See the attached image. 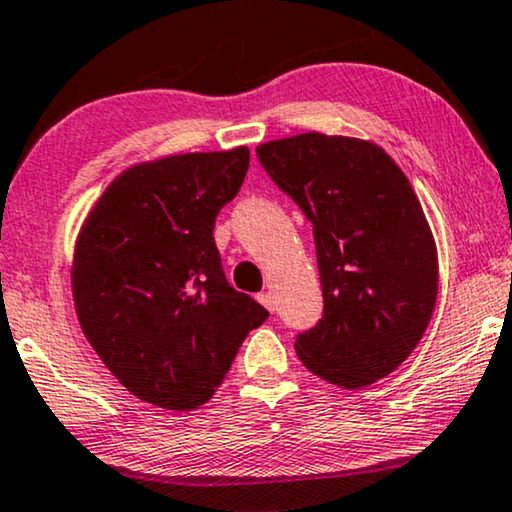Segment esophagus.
I'll list each match as a JSON object with an SVG mask.
<instances>
[{
  "instance_id": "34e87169",
  "label": "esophagus",
  "mask_w": 512,
  "mask_h": 512,
  "mask_svg": "<svg viewBox=\"0 0 512 512\" xmlns=\"http://www.w3.org/2000/svg\"><path fill=\"white\" fill-rule=\"evenodd\" d=\"M257 300H260V302L264 304V307H267V309H269V312H274V309H276V300H274V293H269V290H267V293H260V295H257Z\"/></svg>"
}]
</instances>
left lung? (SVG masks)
<instances>
[{
  "instance_id": "8db88e82",
  "label": "left lung",
  "mask_w": 512,
  "mask_h": 512,
  "mask_svg": "<svg viewBox=\"0 0 512 512\" xmlns=\"http://www.w3.org/2000/svg\"><path fill=\"white\" fill-rule=\"evenodd\" d=\"M257 158L314 224L323 316L297 335V357L347 390L385 378L437 302V248L416 191L371 141L307 132L257 146Z\"/></svg>"
}]
</instances>
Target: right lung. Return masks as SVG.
Masks as SVG:
<instances>
[{
  "mask_svg": "<svg viewBox=\"0 0 512 512\" xmlns=\"http://www.w3.org/2000/svg\"><path fill=\"white\" fill-rule=\"evenodd\" d=\"M250 151L184 153L129 167L103 191L75 245L73 297L89 345L134 397L170 411L205 404L269 312L229 286L219 210Z\"/></svg>",
  "mask_w": 512,
  "mask_h": 512,
  "instance_id": "1",
  "label": "right lung"
}]
</instances>
